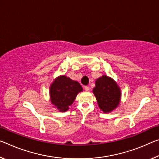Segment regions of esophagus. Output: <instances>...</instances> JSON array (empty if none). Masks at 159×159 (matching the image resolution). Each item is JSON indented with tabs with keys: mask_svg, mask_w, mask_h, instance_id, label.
I'll list each match as a JSON object with an SVG mask.
<instances>
[{
	"mask_svg": "<svg viewBox=\"0 0 159 159\" xmlns=\"http://www.w3.org/2000/svg\"><path fill=\"white\" fill-rule=\"evenodd\" d=\"M84 89L85 91H89L90 90V87L89 86H85L84 87Z\"/></svg>",
	"mask_w": 159,
	"mask_h": 159,
	"instance_id": "1",
	"label": "esophagus"
}]
</instances>
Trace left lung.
<instances>
[{
  "instance_id": "8db88e82",
  "label": "left lung",
  "mask_w": 159,
  "mask_h": 159,
  "mask_svg": "<svg viewBox=\"0 0 159 159\" xmlns=\"http://www.w3.org/2000/svg\"><path fill=\"white\" fill-rule=\"evenodd\" d=\"M93 93L103 112H111L120 105L122 95L120 88L114 79L106 75L96 79Z\"/></svg>"
}]
</instances>
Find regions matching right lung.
<instances>
[{
	"label": "right lung",
	"mask_w": 159,
	"mask_h": 159,
	"mask_svg": "<svg viewBox=\"0 0 159 159\" xmlns=\"http://www.w3.org/2000/svg\"><path fill=\"white\" fill-rule=\"evenodd\" d=\"M83 91L79 82L73 80L65 75L54 80L49 87L50 101L59 112H66L74 102L77 95Z\"/></svg>",
	"instance_id": "add662e5"
}]
</instances>
